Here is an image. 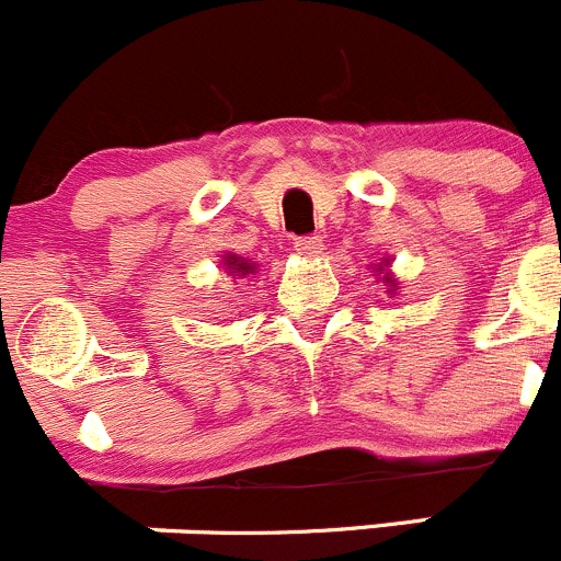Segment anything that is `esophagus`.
<instances>
[{
	"label": "esophagus",
	"mask_w": 561,
	"mask_h": 561,
	"mask_svg": "<svg viewBox=\"0 0 561 561\" xmlns=\"http://www.w3.org/2000/svg\"><path fill=\"white\" fill-rule=\"evenodd\" d=\"M295 250H297V253H302V255H317V253H322V250H324V239L319 237V233H311V237H300V239H295Z\"/></svg>",
	"instance_id": "1"
}]
</instances>
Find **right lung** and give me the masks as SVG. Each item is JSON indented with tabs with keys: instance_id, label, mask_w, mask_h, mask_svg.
I'll return each mask as SVG.
<instances>
[{
	"instance_id": "right-lung-1",
	"label": "right lung",
	"mask_w": 561,
	"mask_h": 561,
	"mask_svg": "<svg viewBox=\"0 0 561 561\" xmlns=\"http://www.w3.org/2000/svg\"><path fill=\"white\" fill-rule=\"evenodd\" d=\"M228 266H231L233 272H239V275H248V272H253V266H250L248 261H239L237 255H228Z\"/></svg>"
}]
</instances>
